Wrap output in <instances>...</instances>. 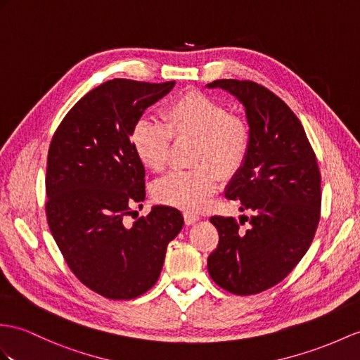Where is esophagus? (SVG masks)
<instances>
[{"mask_svg": "<svg viewBox=\"0 0 360 360\" xmlns=\"http://www.w3.org/2000/svg\"><path fill=\"white\" fill-rule=\"evenodd\" d=\"M183 218H185L186 224H194L195 221H198L200 217L194 212H189V210H186V212H183Z\"/></svg>", "mask_w": 360, "mask_h": 360, "instance_id": "1", "label": "esophagus"}]
</instances>
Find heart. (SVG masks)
I'll use <instances>...</instances> for the list:
<instances>
[{
    "label": "heart",
    "instance_id": "1",
    "mask_svg": "<svg viewBox=\"0 0 360 360\" xmlns=\"http://www.w3.org/2000/svg\"><path fill=\"white\" fill-rule=\"evenodd\" d=\"M163 124L139 120L131 133V143L146 168L163 171L169 162L172 137L194 140L189 171H175L154 185V198L162 205L197 210L246 162L252 133L248 120L212 96L186 91L172 99L162 111Z\"/></svg>",
    "mask_w": 360,
    "mask_h": 360
}]
</instances>
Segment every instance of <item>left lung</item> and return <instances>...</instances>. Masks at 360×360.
<instances>
[{
	"mask_svg": "<svg viewBox=\"0 0 360 360\" xmlns=\"http://www.w3.org/2000/svg\"><path fill=\"white\" fill-rule=\"evenodd\" d=\"M209 89L233 94L244 108L252 142L226 198L252 210L240 224L210 217L220 240L207 258L217 285L233 295H257L281 283L309 250L321 218V172L300 119L276 94L257 82L218 79Z\"/></svg>",
	"mask_w": 360,
	"mask_h": 360,
	"instance_id": "obj_1",
	"label": "left lung"
}]
</instances>
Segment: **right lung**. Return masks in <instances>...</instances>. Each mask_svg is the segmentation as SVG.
<instances>
[{"label": "right lung", "mask_w": 360, "mask_h": 360, "mask_svg": "<svg viewBox=\"0 0 360 360\" xmlns=\"http://www.w3.org/2000/svg\"><path fill=\"white\" fill-rule=\"evenodd\" d=\"M174 81L112 79L75 103L47 155L46 215L75 276L108 300H134L157 283L168 243L179 235V209L154 206L128 226L145 200V168L131 133L143 111Z\"/></svg>", "instance_id": "add662e5"}]
</instances>
